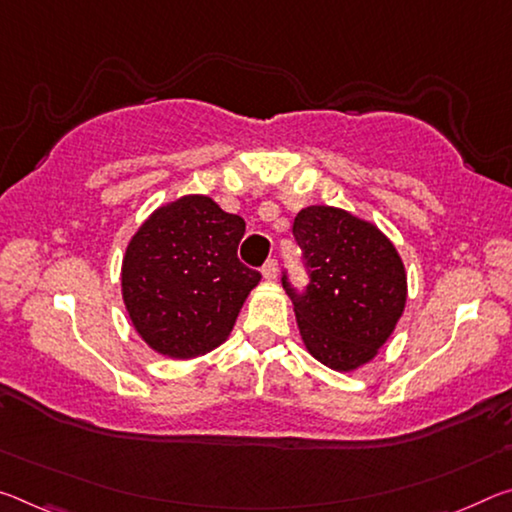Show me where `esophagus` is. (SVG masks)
<instances>
[{
    "instance_id": "obj_1",
    "label": "esophagus",
    "mask_w": 512,
    "mask_h": 512,
    "mask_svg": "<svg viewBox=\"0 0 512 512\" xmlns=\"http://www.w3.org/2000/svg\"><path fill=\"white\" fill-rule=\"evenodd\" d=\"M278 271H280V266H278V259H275V257L266 259V264L262 266V273H264V278H266V280H275V278H278Z\"/></svg>"
}]
</instances>
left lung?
Listing matches in <instances>:
<instances>
[{
  "instance_id": "left-lung-1",
  "label": "left lung",
  "mask_w": 512,
  "mask_h": 512,
  "mask_svg": "<svg viewBox=\"0 0 512 512\" xmlns=\"http://www.w3.org/2000/svg\"><path fill=\"white\" fill-rule=\"evenodd\" d=\"M307 285L282 271L300 337L316 360L335 371L369 362L392 335L405 307V269L376 225L337 207L312 205L294 218Z\"/></svg>"
}]
</instances>
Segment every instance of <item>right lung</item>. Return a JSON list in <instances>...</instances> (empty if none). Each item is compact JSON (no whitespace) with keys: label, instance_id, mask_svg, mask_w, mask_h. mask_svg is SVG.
Masks as SVG:
<instances>
[{"label":"right lung","instance_id":"right-lung-1","mask_svg":"<svg viewBox=\"0 0 512 512\" xmlns=\"http://www.w3.org/2000/svg\"><path fill=\"white\" fill-rule=\"evenodd\" d=\"M246 223L212 198L159 207L129 241L123 298L134 328L168 358L212 351L237 321L262 273L239 262Z\"/></svg>","mask_w":512,"mask_h":512}]
</instances>
